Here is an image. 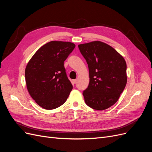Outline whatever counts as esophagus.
I'll return each mask as SVG.
<instances>
[{
    "instance_id": "1",
    "label": "esophagus",
    "mask_w": 152,
    "mask_h": 152,
    "mask_svg": "<svg viewBox=\"0 0 152 152\" xmlns=\"http://www.w3.org/2000/svg\"><path fill=\"white\" fill-rule=\"evenodd\" d=\"M72 82H73V84H76L77 82V79L73 80H72Z\"/></svg>"
}]
</instances>
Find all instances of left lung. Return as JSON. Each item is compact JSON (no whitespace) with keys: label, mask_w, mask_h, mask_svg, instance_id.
<instances>
[{"label":"left lung","mask_w":152,"mask_h":152,"mask_svg":"<svg viewBox=\"0 0 152 152\" xmlns=\"http://www.w3.org/2000/svg\"><path fill=\"white\" fill-rule=\"evenodd\" d=\"M78 47L89 72V84L83 92L85 103L94 110L107 109L117 102L126 86L125 59L114 48L101 41Z\"/></svg>","instance_id":"8db88e82"}]
</instances>
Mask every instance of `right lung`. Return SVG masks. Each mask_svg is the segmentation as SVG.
Returning a JSON list of instances; mask_svg holds the SVG:
<instances>
[{
	"instance_id": "right-lung-1",
	"label": "right lung",
	"mask_w": 152,
	"mask_h": 152,
	"mask_svg": "<svg viewBox=\"0 0 152 152\" xmlns=\"http://www.w3.org/2000/svg\"><path fill=\"white\" fill-rule=\"evenodd\" d=\"M75 47L70 42L50 41L37 50L27 64L25 72L27 89L42 108H56L70 95L73 86L66 76L64 61Z\"/></svg>"
}]
</instances>
